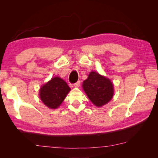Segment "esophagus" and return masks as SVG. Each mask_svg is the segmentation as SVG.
<instances>
[{
	"mask_svg": "<svg viewBox=\"0 0 158 158\" xmlns=\"http://www.w3.org/2000/svg\"><path fill=\"white\" fill-rule=\"evenodd\" d=\"M80 83H81V81H78L77 83H74V87H75V88H79V87L80 86Z\"/></svg>",
	"mask_w": 158,
	"mask_h": 158,
	"instance_id": "esophagus-1",
	"label": "esophagus"
}]
</instances>
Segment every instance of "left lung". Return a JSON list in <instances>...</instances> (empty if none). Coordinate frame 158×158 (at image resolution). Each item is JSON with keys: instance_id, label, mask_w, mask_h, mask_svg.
Returning a JSON list of instances; mask_svg holds the SVG:
<instances>
[{"instance_id": "obj_1", "label": "left lung", "mask_w": 158, "mask_h": 158, "mask_svg": "<svg viewBox=\"0 0 158 158\" xmlns=\"http://www.w3.org/2000/svg\"><path fill=\"white\" fill-rule=\"evenodd\" d=\"M82 87L89 99L96 106L106 105L113 98L112 82L98 73L90 72L88 79L83 82Z\"/></svg>"}]
</instances>
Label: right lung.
I'll use <instances>...</instances> for the list:
<instances>
[{
    "instance_id": "right-lung-1",
    "label": "right lung",
    "mask_w": 158,
    "mask_h": 158,
    "mask_svg": "<svg viewBox=\"0 0 158 158\" xmlns=\"http://www.w3.org/2000/svg\"><path fill=\"white\" fill-rule=\"evenodd\" d=\"M70 90L69 86L62 79L56 77L41 87L39 90V96L42 102L49 108L57 109Z\"/></svg>"
}]
</instances>
